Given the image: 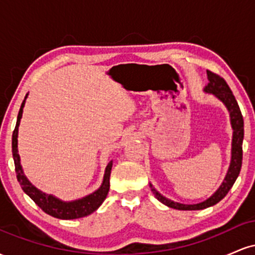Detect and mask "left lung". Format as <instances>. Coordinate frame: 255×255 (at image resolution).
<instances>
[{"mask_svg":"<svg viewBox=\"0 0 255 255\" xmlns=\"http://www.w3.org/2000/svg\"><path fill=\"white\" fill-rule=\"evenodd\" d=\"M207 79H209V84L205 86L204 91L206 93H212L215 97H217L219 101L227 107L228 111L230 115V122L231 127H233V144H231V162L230 166L228 169L227 176H225L223 183L219 186V188L215 192V194L211 195L209 199L199 204L193 205H186L175 203V201L170 200V199L163 197L160 193H158L156 189L152 187L150 183L151 191L154 194L160 203L166 205L168 207L176 210H184V211H194V210H204L206 207L213 206L223 199L233 184L235 183L236 178H238L240 170H241L242 165V141H244V118H242L241 110L236 102L235 97H234L233 92H231L230 87L225 83L223 78L219 75L215 74V73L207 71Z\"/></svg>","mask_w":255,"mask_h":255,"instance_id":"left-lung-1","label":"left lung"}]
</instances>
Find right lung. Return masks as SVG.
I'll list each match as a JSON object with an SVG mask.
<instances>
[{
	"label": "right lung",
	"instance_id": "right-lung-1",
	"mask_svg": "<svg viewBox=\"0 0 255 255\" xmlns=\"http://www.w3.org/2000/svg\"><path fill=\"white\" fill-rule=\"evenodd\" d=\"M26 98H27V95H26L24 102H22L21 104V108H20L19 110V114H17L15 129H14L13 136H11V152H13L14 164H15L16 177L20 186H21L22 191H24L44 212L48 213V215H50L55 218L75 219L91 215V213L95 212L96 210L101 206L102 203L105 200V198H107L108 192H109L110 172L111 168H113V160H110V162L108 163L107 168H105V174L102 186L99 187L97 191L93 192L92 194H89L86 195V197L78 199V200L62 201L60 200V199H57L56 197H54V195L45 194V193H43L42 191L36 188V187L27 180V177L25 176L24 171H22L21 164H20V156L19 153H17V129H19L20 120H21L22 116V109H24Z\"/></svg>",
	"mask_w": 255,
	"mask_h": 255
}]
</instances>
